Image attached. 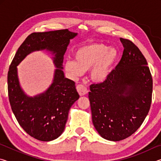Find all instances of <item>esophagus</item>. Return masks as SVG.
I'll return each instance as SVG.
<instances>
[{
	"instance_id": "obj_1",
	"label": "esophagus",
	"mask_w": 161,
	"mask_h": 161,
	"mask_svg": "<svg viewBox=\"0 0 161 161\" xmlns=\"http://www.w3.org/2000/svg\"><path fill=\"white\" fill-rule=\"evenodd\" d=\"M77 90L80 96H84V95L86 94L87 92H88L87 89L82 84H79V85L77 86Z\"/></svg>"
}]
</instances>
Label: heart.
Masks as SVG:
<instances>
[{
  "label": "heart",
  "instance_id": "heart-1",
  "mask_svg": "<svg viewBox=\"0 0 161 161\" xmlns=\"http://www.w3.org/2000/svg\"><path fill=\"white\" fill-rule=\"evenodd\" d=\"M118 54L115 47H108L102 43H90L78 48L75 53V61L68 59L64 69L73 79L81 77L90 69L91 80L94 83H103L109 76Z\"/></svg>",
  "mask_w": 161,
  "mask_h": 161
}]
</instances>
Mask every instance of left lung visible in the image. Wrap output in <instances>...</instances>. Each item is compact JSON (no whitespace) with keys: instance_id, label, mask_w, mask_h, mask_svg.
Segmentation results:
<instances>
[{"instance_id":"8db88e82","label":"left lung","mask_w":161,"mask_h":161,"mask_svg":"<svg viewBox=\"0 0 161 161\" xmlns=\"http://www.w3.org/2000/svg\"><path fill=\"white\" fill-rule=\"evenodd\" d=\"M121 60L103 83L92 84L89 99L92 122L104 139L119 141L131 136L146 119L152 100L153 80L139 49L120 38Z\"/></svg>"}]
</instances>
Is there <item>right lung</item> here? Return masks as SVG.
<instances>
[{
    "mask_svg": "<svg viewBox=\"0 0 161 161\" xmlns=\"http://www.w3.org/2000/svg\"><path fill=\"white\" fill-rule=\"evenodd\" d=\"M77 35L67 29L33 32L20 46L10 64L8 90L12 111L20 126L35 139L58 138L64 131L71 107L80 98L75 81L65 77L62 70L67 46ZM45 49L53 55L56 69L53 83L42 93L30 97L21 88L17 66L29 53Z\"/></svg>",
    "mask_w": 161,
    "mask_h": 161,
    "instance_id": "add662e5",
    "label": "right lung"
}]
</instances>
